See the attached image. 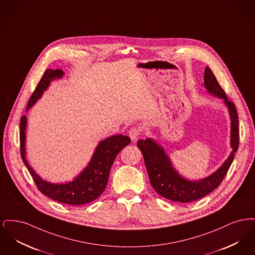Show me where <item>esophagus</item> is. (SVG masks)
<instances>
[{
	"label": "esophagus",
	"mask_w": 255,
	"mask_h": 255,
	"mask_svg": "<svg viewBox=\"0 0 255 255\" xmlns=\"http://www.w3.org/2000/svg\"><path fill=\"white\" fill-rule=\"evenodd\" d=\"M139 134H140V129H138L136 127L131 128L129 131V135H130L132 141H135L136 138L139 136Z\"/></svg>",
	"instance_id": "obj_1"
}]
</instances>
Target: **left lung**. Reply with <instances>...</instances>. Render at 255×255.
Returning a JSON list of instances; mask_svg holds the SVG:
<instances>
[{"label": "left lung", "mask_w": 255, "mask_h": 255, "mask_svg": "<svg viewBox=\"0 0 255 255\" xmlns=\"http://www.w3.org/2000/svg\"><path fill=\"white\" fill-rule=\"evenodd\" d=\"M205 86L208 93L224 99L231 116V146L232 152L217 171L200 181H189L182 177L172 166L171 160L163 148L152 138L139 139L136 143L141 151L149 180L155 191L173 202L189 203L199 200L212 192L226 177L239 145L238 115L233 102L228 99L225 91L219 84L215 75L206 67Z\"/></svg>", "instance_id": "left-lung-1"}]
</instances>
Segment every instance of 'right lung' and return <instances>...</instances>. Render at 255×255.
Segmentation results:
<instances>
[{
  "label": "right lung",
  "mask_w": 255,
  "mask_h": 255,
  "mask_svg": "<svg viewBox=\"0 0 255 255\" xmlns=\"http://www.w3.org/2000/svg\"><path fill=\"white\" fill-rule=\"evenodd\" d=\"M64 75L62 70L48 69L35 91L28 100L26 111L42 97L44 91L48 89L50 81L61 78ZM25 129L26 117L23 116L20 122V152L24 165L29 171L39 191L51 200L62 204L81 206L97 199L106 188L109 180L110 170L118 154L131 142L130 137L123 134H116L100 141L90 160L88 166L80 173L73 182L67 183H50L39 177L30 167L25 158Z\"/></svg>",
  "instance_id": "1"
}]
</instances>
